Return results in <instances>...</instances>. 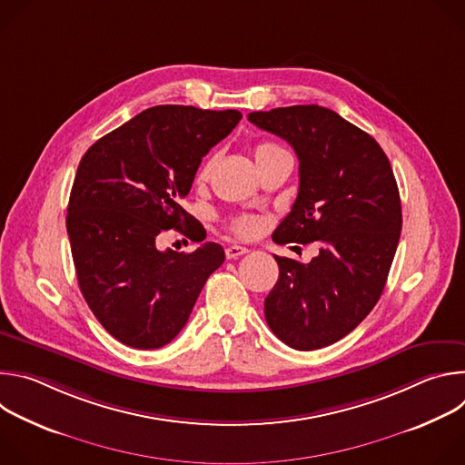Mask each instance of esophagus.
<instances>
[{"instance_id": "34e87169", "label": "esophagus", "mask_w": 465, "mask_h": 465, "mask_svg": "<svg viewBox=\"0 0 465 465\" xmlns=\"http://www.w3.org/2000/svg\"><path fill=\"white\" fill-rule=\"evenodd\" d=\"M244 253H248V248H244V246L233 244V246H228V248H226V257H228V259H235V257L244 255Z\"/></svg>"}]
</instances>
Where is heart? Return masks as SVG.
<instances>
[{
  "mask_svg": "<svg viewBox=\"0 0 465 465\" xmlns=\"http://www.w3.org/2000/svg\"><path fill=\"white\" fill-rule=\"evenodd\" d=\"M278 154H287V151L283 147H280L278 143H274V142H259L253 147V156H255L257 163L269 160L272 156H278ZM213 167H215V156H208L201 163V167H198V171L194 174V182L196 183H206L212 176ZM230 230L239 237H250L257 232V221L253 217H248V215L235 217V219L230 221Z\"/></svg>",
  "mask_w": 465,
  "mask_h": 465,
  "instance_id": "1",
  "label": "heart"
}]
</instances>
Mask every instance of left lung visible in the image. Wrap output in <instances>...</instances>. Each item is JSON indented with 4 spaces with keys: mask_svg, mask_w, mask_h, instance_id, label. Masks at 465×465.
<instances>
[{
    "mask_svg": "<svg viewBox=\"0 0 465 465\" xmlns=\"http://www.w3.org/2000/svg\"><path fill=\"white\" fill-rule=\"evenodd\" d=\"M300 160V189L278 244L316 242L309 262L276 257L264 318L287 346L311 351L346 337L382 294L401 235V198L381 145L337 112L298 104L252 112Z\"/></svg>",
    "mask_w": 465,
    "mask_h": 465,
    "instance_id": "left-lung-1",
    "label": "left lung"
}]
</instances>
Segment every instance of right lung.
Here are the masks:
<instances>
[{"mask_svg":"<svg viewBox=\"0 0 465 465\" xmlns=\"http://www.w3.org/2000/svg\"><path fill=\"white\" fill-rule=\"evenodd\" d=\"M237 110L160 104L97 140L83 156L65 228L81 292L108 333L124 346L156 350L185 325L224 250H158L174 228L204 241L180 206L208 151L241 121Z\"/></svg>","mask_w":465,"mask_h":465,"instance_id":"right-lung-1","label":"right lung"}]
</instances>
